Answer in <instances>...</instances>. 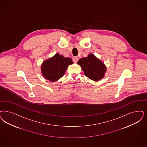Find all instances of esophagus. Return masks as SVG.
<instances>
[{"mask_svg": "<svg viewBox=\"0 0 147 147\" xmlns=\"http://www.w3.org/2000/svg\"><path fill=\"white\" fill-rule=\"evenodd\" d=\"M73 61L74 62H75V63H76L78 61V57H76V56H75V57H74L73 58Z\"/></svg>", "mask_w": 147, "mask_h": 147, "instance_id": "obj_1", "label": "esophagus"}]
</instances>
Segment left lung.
Masks as SVG:
<instances>
[{
	"instance_id": "8db88e82",
	"label": "left lung",
	"mask_w": 147,
	"mask_h": 147,
	"mask_svg": "<svg viewBox=\"0 0 147 147\" xmlns=\"http://www.w3.org/2000/svg\"><path fill=\"white\" fill-rule=\"evenodd\" d=\"M78 64L81 66L85 76L93 81L100 80L104 78L107 71L104 63L92 54L81 58Z\"/></svg>"
}]
</instances>
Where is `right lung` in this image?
I'll return each instance as SVG.
<instances>
[{
    "label": "right lung",
    "mask_w": 147,
    "mask_h": 147,
    "mask_svg": "<svg viewBox=\"0 0 147 147\" xmlns=\"http://www.w3.org/2000/svg\"><path fill=\"white\" fill-rule=\"evenodd\" d=\"M73 63L70 57H65L59 54H56L42 63L41 65L42 76L51 82L57 81L63 76L68 66Z\"/></svg>",
    "instance_id": "add662e5"
}]
</instances>
